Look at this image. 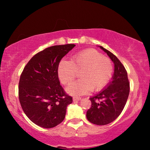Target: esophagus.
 I'll use <instances>...</instances> for the list:
<instances>
[{
	"label": "esophagus",
	"mask_w": 150,
	"mask_h": 150,
	"mask_svg": "<svg viewBox=\"0 0 150 150\" xmlns=\"http://www.w3.org/2000/svg\"><path fill=\"white\" fill-rule=\"evenodd\" d=\"M81 100V98H80V97H76V96L73 97V101H79V100Z\"/></svg>",
	"instance_id": "esophagus-1"
}]
</instances>
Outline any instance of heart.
Wrapping results in <instances>:
<instances>
[{
	"instance_id": "b5f03b06",
	"label": "heart",
	"mask_w": 150,
	"mask_h": 150,
	"mask_svg": "<svg viewBox=\"0 0 150 150\" xmlns=\"http://www.w3.org/2000/svg\"><path fill=\"white\" fill-rule=\"evenodd\" d=\"M113 65L110 59L103 57L95 50H87L73 55L71 62L61 61L58 77L63 85H69L77 77L81 79L66 88L72 96H81L88 91H98L108 84L112 76Z\"/></svg>"
}]
</instances>
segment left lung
I'll return each instance as SVG.
<instances>
[{
    "instance_id": "left-lung-1",
    "label": "left lung",
    "mask_w": 150,
    "mask_h": 150,
    "mask_svg": "<svg viewBox=\"0 0 150 150\" xmlns=\"http://www.w3.org/2000/svg\"><path fill=\"white\" fill-rule=\"evenodd\" d=\"M110 58L115 65L111 81L102 91L91 97V108L87 118L96 125H106L118 117L123 110L130 93L128 74L117 57L102 46H98Z\"/></svg>"
}]
</instances>
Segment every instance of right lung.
<instances>
[{"label": "right lung", "mask_w": 150, "mask_h": 150, "mask_svg": "<svg viewBox=\"0 0 150 150\" xmlns=\"http://www.w3.org/2000/svg\"><path fill=\"white\" fill-rule=\"evenodd\" d=\"M75 44L54 45L32 57L20 78L18 95L24 112L32 122L51 128L62 122L72 97L66 95L58 78L61 59Z\"/></svg>", "instance_id": "add662e5"}]
</instances>
